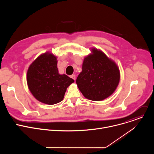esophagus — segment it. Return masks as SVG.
Instances as JSON below:
<instances>
[{
	"label": "esophagus",
	"instance_id": "obj_1",
	"mask_svg": "<svg viewBox=\"0 0 154 154\" xmlns=\"http://www.w3.org/2000/svg\"><path fill=\"white\" fill-rule=\"evenodd\" d=\"M71 78H72V79H74L75 80V75H71Z\"/></svg>",
	"mask_w": 154,
	"mask_h": 154
}]
</instances>
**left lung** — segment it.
Segmentation results:
<instances>
[{
  "label": "left lung",
  "instance_id": "8db88e82",
  "mask_svg": "<svg viewBox=\"0 0 154 154\" xmlns=\"http://www.w3.org/2000/svg\"><path fill=\"white\" fill-rule=\"evenodd\" d=\"M91 52L84 58L82 71L76 83L85 97L101 101L116 90L120 80V72L116 63L102 51L92 48Z\"/></svg>",
  "mask_w": 154,
  "mask_h": 154
}]
</instances>
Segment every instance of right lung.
Here are the masks:
<instances>
[{
	"instance_id": "right-lung-1",
	"label": "right lung",
	"mask_w": 154,
	"mask_h": 154,
	"mask_svg": "<svg viewBox=\"0 0 154 154\" xmlns=\"http://www.w3.org/2000/svg\"><path fill=\"white\" fill-rule=\"evenodd\" d=\"M57 58L47 52L37 57L27 73L28 88L36 99L48 105L63 100L67 88L74 80L66 74H60Z\"/></svg>"
}]
</instances>
